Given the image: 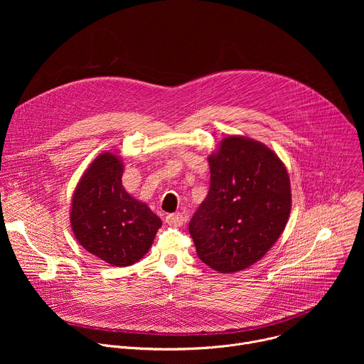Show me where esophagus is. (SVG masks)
<instances>
[{
	"label": "esophagus",
	"mask_w": 364,
	"mask_h": 364,
	"mask_svg": "<svg viewBox=\"0 0 364 364\" xmlns=\"http://www.w3.org/2000/svg\"><path fill=\"white\" fill-rule=\"evenodd\" d=\"M166 222L170 225V226H174V228H180L183 223H184V216L181 213H171L166 218Z\"/></svg>",
	"instance_id": "obj_1"
}]
</instances>
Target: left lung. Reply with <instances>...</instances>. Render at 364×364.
<instances>
[{
	"instance_id": "1",
	"label": "left lung",
	"mask_w": 364,
	"mask_h": 364,
	"mask_svg": "<svg viewBox=\"0 0 364 364\" xmlns=\"http://www.w3.org/2000/svg\"><path fill=\"white\" fill-rule=\"evenodd\" d=\"M210 190L188 225L197 256L219 274H235L265 256L291 213L285 164L265 144L225 136L209 155Z\"/></svg>"
}]
</instances>
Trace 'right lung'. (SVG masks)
<instances>
[{
    "mask_svg": "<svg viewBox=\"0 0 364 364\" xmlns=\"http://www.w3.org/2000/svg\"><path fill=\"white\" fill-rule=\"evenodd\" d=\"M118 154L102 152L80 177L70 207L76 240L112 267H129L149 250L161 219L122 186Z\"/></svg>",
    "mask_w": 364,
    "mask_h": 364,
    "instance_id": "right-lung-1",
    "label": "right lung"
}]
</instances>
